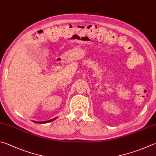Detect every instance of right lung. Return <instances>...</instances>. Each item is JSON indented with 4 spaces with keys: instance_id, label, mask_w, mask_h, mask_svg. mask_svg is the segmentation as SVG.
I'll return each instance as SVG.
<instances>
[{
    "instance_id": "obj_1",
    "label": "right lung",
    "mask_w": 156,
    "mask_h": 156,
    "mask_svg": "<svg viewBox=\"0 0 156 156\" xmlns=\"http://www.w3.org/2000/svg\"><path fill=\"white\" fill-rule=\"evenodd\" d=\"M57 118V117H56V118H54V119H50V120H48V121H33L34 123H49V122H51V121H54V120H55Z\"/></svg>"
}]
</instances>
